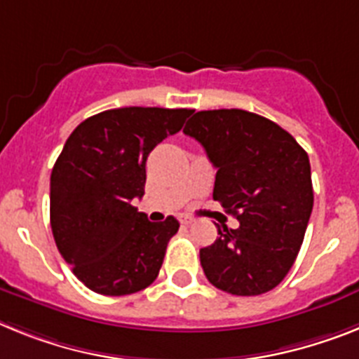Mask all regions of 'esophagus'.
Masks as SVG:
<instances>
[{
  "instance_id": "esophagus-1",
  "label": "esophagus",
  "mask_w": 359,
  "mask_h": 359,
  "mask_svg": "<svg viewBox=\"0 0 359 359\" xmlns=\"http://www.w3.org/2000/svg\"><path fill=\"white\" fill-rule=\"evenodd\" d=\"M180 224H184V226H189L191 224V222H194V219H191V217H188V215H180Z\"/></svg>"
}]
</instances>
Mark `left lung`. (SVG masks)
I'll list each match as a JSON object with an SVG mask.
<instances>
[{
	"instance_id": "left-lung-1",
	"label": "left lung",
	"mask_w": 359,
	"mask_h": 359,
	"mask_svg": "<svg viewBox=\"0 0 359 359\" xmlns=\"http://www.w3.org/2000/svg\"><path fill=\"white\" fill-rule=\"evenodd\" d=\"M184 133L217 168L213 201L239 228L217 224L201 248L208 281L233 296H259L285 279L305 237L314 189L309 155L276 122L243 109L198 111Z\"/></svg>"
}]
</instances>
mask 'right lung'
<instances>
[{"mask_svg": "<svg viewBox=\"0 0 359 359\" xmlns=\"http://www.w3.org/2000/svg\"><path fill=\"white\" fill-rule=\"evenodd\" d=\"M191 113L104 111L83 120L63 146L50 173V228L72 273L96 294L128 296L158 276L179 221L149 222L131 203L144 195L149 153Z\"/></svg>", "mask_w": 359, "mask_h": 359, "instance_id": "right-lung-1", "label": "right lung"}]
</instances>
